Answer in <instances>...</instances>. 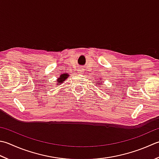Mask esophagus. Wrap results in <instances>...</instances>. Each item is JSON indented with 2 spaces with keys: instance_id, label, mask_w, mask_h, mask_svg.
Masks as SVG:
<instances>
[{
  "instance_id": "obj_1",
  "label": "esophagus",
  "mask_w": 159,
  "mask_h": 159,
  "mask_svg": "<svg viewBox=\"0 0 159 159\" xmlns=\"http://www.w3.org/2000/svg\"><path fill=\"white\" fill-rule=\"evenodd\" d=\"M79 71H80V72H83V68H82V67L79 68Z\"/></svg>"
}]
</instances>
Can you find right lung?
Segmentation results:
<instances>
[{
  "label": "right lung",
  "instance_id": "obj_1",
  "mask_svg": "<svg viewBox=\"0 0 159 159\" xmlns=\"http://www.w3.org/2000/svg\"><path fill=\"white\" fill-rule=\"evenodd\" d=\"M68 76V74H61V76L58 78V79L57 80V81L58 83H63L65 81V80L67 79Z\"/></svg>",
  "mask_w": 159,
  "mask_h": 159
}]
</instances>
